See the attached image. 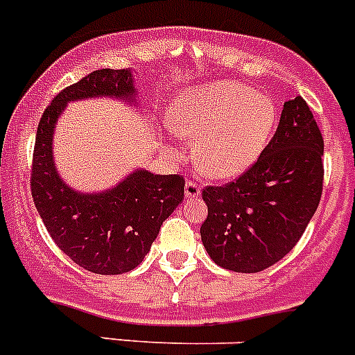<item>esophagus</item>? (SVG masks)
<instances>
[{
	"label": "esophagus",
	"mask_w": 355,
	"mask_h": 355,
	"mask_svg": "<svg viewBox=\"0 0 355 355\" xmlns=\"http://www.w3.org/2000/svg\"><path fill=\"white\" fill-rule=\"evenodd\" d=\"M184 196L188 199H193V197H199L200 196V184L196 183V181L188 180L187 184H184Z\"/></svg>",
	"instance_id": "34e87169"
}]
</instances>
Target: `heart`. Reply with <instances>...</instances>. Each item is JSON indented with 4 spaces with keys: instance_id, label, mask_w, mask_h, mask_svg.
<instances>
[{
    "instance_id": "1",
    "label": "heart",
    "mask_w": 355,
    "mask_h": 355,
    "mask_svg": "<svg viewBox=\"0 0 355 355\" xmlns=\"http://www.w3.org/2000/svg\"><path fill=\"white\" fill-rule=\"evenodd\" d=\"M275 124L270 97L234 81H216L188 94L172 114V128L193 140L202 174L229 180L243 174L265 150Z\"/></svg>"
}]
</instances>
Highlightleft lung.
<instances>
[{"label": "left lung", "mask_w": 355, "mask_h": 355, "mask_svg": "<svg viewBox=\"0 0 355 355\" xmlns=\"http://www.w3.org/2000/svg\"><path fill=\"white\" fill-rule=\"evenodd\" d=\"M324 139L302 97L284 103L275 135L236 181L202 188L200 238L225 270L256 274L300 240L324 187Z\"/></svg>", "instance_id": "left-lung-1"}]
</instances>
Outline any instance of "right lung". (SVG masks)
Instances as JSON below:
<instances>
[{
    "label": "right lung",
    "instance_id": "add662e5",
    "mask_svg": "<svg viewBox=\"0 0 355 355\" xmlns=\"http://www.w3.org/2000/svg\"><path fill=\"white\" fill-rule=\"evenodd\" d=\"M133 74L99 69L55 96L37 128L31 162V197L53 241L85 270L117 275L133 270L149 252L163 220L184 199L180 174L135 171L103 193L69 188L53 162V131L69 101L114 96L131 101Z\"/></svg>",
    "mask_w": 355,
    "mask_h": 355
}]
</instances>
